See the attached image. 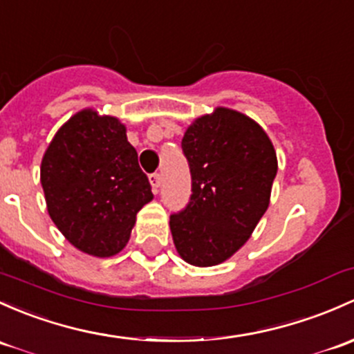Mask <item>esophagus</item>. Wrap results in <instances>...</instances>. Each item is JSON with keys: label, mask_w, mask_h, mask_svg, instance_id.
Masks as SVG:
<instances>
[{"label": "esophagus", "mask_w": 354, "mask_h": 354, "mask_svg": "<svg viewBox=\"0 0 354 354\" xmlns=\"http://www.w3.org/2000/svg\"><path fill=\"white\" fill-rule=\"evenodd\" d=\"M149 181H151L152 189H154V193H158L159 187H161V174H159V173L151 174V176H149Z\"/></svg>", "instance_id": "1"}]
</instances>
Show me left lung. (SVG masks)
I'll return each mask as SVG.
<instances>
[{"label":"left lung","instance_id":"1","mask_svg":"<svg viewBox=\"0 0 354 354\" xmlns=\"http://www.w3.org/2000/svg\"><path fill=\"white\" fill-rule=\"evenodd\" d=\"M181 149L192 196L169 217L174 245L189 265H221L243 248L270 205L277 152L254 120L229 109L196 118Z\"/></svg>","mask_w":354,"mask_h":354}]
</instances>
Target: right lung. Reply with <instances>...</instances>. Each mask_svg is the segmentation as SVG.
<instances>
[{
	"instance_id": "add662e5",
	"label": "right lung",
	"mask_w": 354,
	"mask_h": 354,
	"mask_svg": "<svg viewBox=\"0 0 354 354\" xmlns=\"http://www.w3.org/2000/svg\"><path fill=\"white\" fill-rule=\"evenodd\" d=\"M49 215L74 248L109 258L127 244L137 212L152 200L125 125L95 110L69 118L44 154Z\"/></svg>"
}]
</instances>
